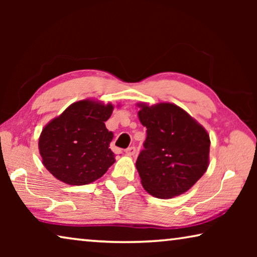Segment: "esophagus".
Returning a JSON list of instances; mask_svg holds the SVG:
<instances>
[{
  "label": "esophagus",
  "mask_w": 257,
  "mask_h": 257,
  "mask_svg": "<svg viewBox=\"0 0 257 257\" xmlns=\"http://www.w3.org/2000/svg\"><path fill=\"white\" fill-rule=\"evenodd\" d=\"M135 153H136V147L135 146H130V147H128L127 150H125V154L127 155H135Z\"/></svg>",
  "instance_id": "1"
}]
</instances>
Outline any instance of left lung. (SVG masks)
Returning a JSON list of instances; mask_svg holds the SVG:
<instances>
[{
	"mask_svg": "<svg viewBox=\"0 0 257 257\" xmlns=\"http://www.w3.org/2000/svg\"><path fill=\"white\" fill-rule=\"evenodd\" d=\"M138 118L147 128L136 168L144 189L158 198L186 193L208 167L210 136L203 125L171 103L138 104Z\"/></svg>",
	"mask_w": 257,
	"mask_h": 257,
	"instance_id": "8db88e82",
	"label": "left lung"
}]
</instances>
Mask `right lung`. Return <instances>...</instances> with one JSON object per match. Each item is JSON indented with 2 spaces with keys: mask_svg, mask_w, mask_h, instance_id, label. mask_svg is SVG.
Instances as JSON below:
<instances>
[{
  "mask_svg": "<svg viewBox=\"0 0 257 257\" xmlns=\"http://www.w3.org/2000/svg\"><path fill=\"white\" fill-rule=\"evenodd\" d=\"M112 104L84 99L71 104L47 123L38 141L43 164L64 184L81 186L101 178L114 163L113 133L105 121Z\"/></svg>",
  "mask_w": 257,
  "mask_h": 257,
  "instance_id": "right-lung-1",
  "label": "right lung"
}]
</instances>
